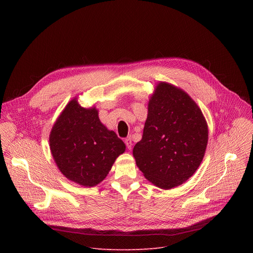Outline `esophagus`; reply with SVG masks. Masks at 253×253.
Returning <instances> with one entry per match:
<instances>
[{"label": "esophagus", "instance_id": "esophagus-1", "mask_svg": "<svg viewBox=\"0 0 253 253\" xmlns=\"http://www.w3.org/2000/svg\"><path fill=\"white\" fill-rule=\"evenodd\" d=\"M125 144H126V147H127L128 150H131V148H132V140H131V137H127V138L125 139Z\"/></svg>", "mask_w": 253, "mask_h": 253}]
</instances>
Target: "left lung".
<instances>
[{"mask_svg":"<svg viewBox=\"0 0 253 253\" xmlns=\"http://www.w3.org/2000/svg\"><path fill=\"white\" fill-rule=\"evenodd\" d=\"M140 141L133 148L144 177L164 190L187 181L200 166L208 142L206 120L183 90L159 83L151 96Z\"/></svg>","mask_w":253,"mask_h":253,"instance_id":"8db88e82","label":"left lung"}]
</instances>
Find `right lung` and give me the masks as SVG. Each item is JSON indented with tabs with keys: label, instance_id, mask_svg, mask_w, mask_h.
I'll return each instance as SVG.
<instances>
[{
	"label": "right lung",
	"instance_id": "right-lung-1",
	"mask_svg": "<svg viewBox=\"0 0 253 253\" xmlns=\"http://www.w3.org/2000/svg\"><path fill=\"white\" fill-rule=\"evenodd\" d=\"M53 159L61 173L83 187H94L108 175L126 145L106 128L95 108L71 100L53 125L49 136Z\"/></svg>",
	"mask_w": 253,
	"mask_h": 253
}]
</instances>
